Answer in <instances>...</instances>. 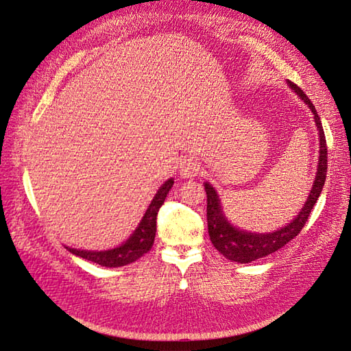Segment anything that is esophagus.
I'll return each mask as SVG.
<instances>
[{
  "instance_id": "34e87169",
  "label": "esophagus",
  "mask_w": 351,
  "mask_h": 351,
  "mask_svg": "<svg viewBox=\"0 0 351 351\" xmlns=\"http://www.w3.org/2000/svg\"><path fill=\"white\" fill-rule=\"evenodd\" d=\"M200 171V164L195 158H184L180 162V173L182 178H195Z\"/></svg>"
}]
</instances>
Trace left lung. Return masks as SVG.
Returning a JSON list of instances; mask_svg holds the SVG:
<instances>
[{
    "label": "left lung",
    "instance_id": "1",
    "mask_svg": "<svg viewBox=\"0 0 351 351\" xmlns=\"http://www.w3.org/2000/svg\"><path fill=\"white\" fill-rule=\"evenodd\" d=\"M287 84L291 90L299 96V98L306 104L309 110L314 114V121L318 130V138H319V156L317 164V173L315 181L312 184V189L309 191V196L304 202L300 213L291 220L288 225L282 226L273 232H249V230H243L240 228H235L232 223L228 220V217L223 213V206L220 202V197L217 191L210 182H204L205 191H206V220H208V232H210L211 243L214 247L217 249L223 256L229 261L240 264H247L252 261H256L259 258H264L271 255L276 250L282 249L288 241L293 240L294 237L300 234L304 223H306L312 208L317 204V200L322 195L324 181H326V171H327V146H326V136L323 131L322 119L317 114V110L314 104L311 102L302 88L291 83L288 80Z\"/></svg>",
    "mask_w": 351,
    "mask_h": 351
}]
</instances>
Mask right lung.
<instances>
[{"label": "right lung", "mask_w": 351, "mask_h": 351, "mask_svg": "<svg viewBox=\"0 0 351 351\" xmlns=\"http://www.w3.org/2000/svg\"><path fill=\"white\" fill-rule=\"evenodd\" d=\"M173 187V178H170L166 182H164L161 187L156 191L154 196L152 202L149 204L147 210L143 215V219L140 220L138 226L136 230L130 235L128 240L117 245L114 249L108 250H81V249H72L66 247L73 255H77L83 259L92 261V263L99 264L102 267H123L128 265L134 261H137L152 249V244L155 240V232H156V214L161 205L166 200L170 189Z\"/></svg>", "instance_id": "add662e5"}]
</instances>
